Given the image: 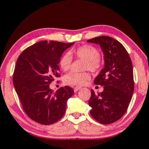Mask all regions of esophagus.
I'll list each match as a JSON object with an SVG mask.
<instances>
[{
  "mask_svg": "<svg viewBox=\"0 0 149 149\" xmlns=\"http://www.w3.org/2000/svg\"><path fill=\"white\" fill-rule=\"evenodd\" d=\"M80 88H81L80 86H75V87H74V91L77 92L79 89H80Z\"/></svg>",
  "mask_w": 149,
  "mask_h": 149,
  "instance_id": "esophagus-1",
  "label": "esophagus"
}]
</instances>
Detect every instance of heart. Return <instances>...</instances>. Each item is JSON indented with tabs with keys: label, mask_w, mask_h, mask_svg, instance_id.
<instances>
[{
	"label": "heart",
	"mask_w": 149,
	"mask_h": 149,
	"mask_svg": "<svg viewBox=\"0 0 149 149\" xmlns=\"http://www.w3.org/2000/svg\"><path fill=\"white\" fill-rule=\"evenodd\" d=\"M71 54L80 59L84 60V69H88L95 72L100 68L99 51L91 45H82L76 49L71 51ZM72 58L69 54H65L60 59V66L63 71H68L71 67ZM90 79V75L87 72H70L63 77V81L66 84L71 86H82Z\"/></svg>",
	"instance_id": "1"
}]
</instances>
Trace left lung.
Here are the masks:
<instances>
[{"label":"left lung","instance_id":"left-lung-1","mask_svg":"<svg viewBox=\"0 0 149 149\" xmlns=\"http://www.w3.org/2000/svg\"><path fill=\"white\" fill-rule=\"evenodd\" d=\"M100 46L104 67L94 80L104 86L102 92L91 90L88 105L96 121L109 125L120 120L127 111L134 91L133 65L125 47L111 37L102 36L87 40Z\"/></svg>","mask_w":149,"mask_h":149}]
</instances>
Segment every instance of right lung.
<instances>
[{
	"mask_svg": "<svg viewBox=\"0 0 149 149\" xmlns=\"http://www.w3.org/2000/svg\"><path fill=\"white\" fill-rule=\"evenodd\" d=\"M74 42L40 41L25 49L17 59L13 83L26 114L38 123L49 125L65 114L67 101L74 93L69 86L54 93L49 84L61 76L62 54Z\"/></svg>",
	"mask_w": 149,
	"mask_h": 149,
	"instance_id": "right-lung-1",
	"label": "right lung"
}]
</instances>
